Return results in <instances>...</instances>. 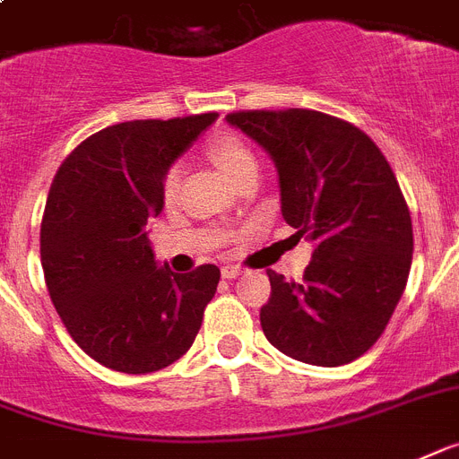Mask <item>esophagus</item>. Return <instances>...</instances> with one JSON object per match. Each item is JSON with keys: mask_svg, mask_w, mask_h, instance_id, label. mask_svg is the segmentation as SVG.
Masks as SVG:
<instances>
[{"mask_svg": "<svg viewBox=\"0 0 459 459\" xmlns=\"http://www.w3.org/2000/svg\"><path fill=\"white\" fill-rule=\"evenodd\" d=\"M241 267H237V264H225V267H222L221 270V274H222V279H237V276H241Z\"/></svg>", "mask_w": 459, "mask_h": 459, "instance_id": "1", "label": "esophagus"}]
</instances>
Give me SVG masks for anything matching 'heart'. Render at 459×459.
Here are the masks:
<instances>
[{"instance_id":"heart-1","label":"heart","mask_w":459,"mask_h":459,"mask_svg":"<svg viewBox=\"0 0 459 459\" xmlns=\"http://www.w3.org/2000/svg\"><path fill=\"white\" fill-rule=\"evenodd\" d=\"M208 159L213 161L218 169L222 170V176L230 178L232 183H237L238 178L246 176L248 170L257 169V161L248 147L237 138V135L222 134L208 140L206 145ZM180 187V166H170L166 170L164 183H161V192H164L166 202H173Z\"/></svg>"}]
</instances>
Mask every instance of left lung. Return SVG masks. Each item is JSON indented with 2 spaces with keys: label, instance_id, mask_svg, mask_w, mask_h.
<instances>
[{
  "label": "left lung",
  "instance_id": "obj_1",
  "mask_svg": "<svg viewBox=\"0 0 459 459\" xmlns=\"http://www.w3.org/2000/svg\"><path fill=\"white\" fill-rule=\"evenodd\" d=\"M274 161L281 215L316 244L302 281L267 272L264 338L295 361L342 366L387 328L412 263V222L392 166L368 135L314 109L227 115Z\"/></svg>",
  "mask_w": 459,
  "mask_h": 459
}]
</instances>
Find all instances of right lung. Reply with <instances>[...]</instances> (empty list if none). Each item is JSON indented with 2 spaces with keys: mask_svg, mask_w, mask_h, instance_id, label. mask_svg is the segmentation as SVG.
<instances>
[{
  "mask_svg": "<svg viewBox=\"0 0 459 459\" xmlns=\"http://www.w3.org/2000/svg\"><path fill=\"white\" fill-rule=\"evenodd\" d=\"M218 119L115 124L63 161L41 221V267L72 340L119 373L166 368L192 347L221 270L159 264L147 221L164 208L166 170Z\"/></svg>",
  "mask_w": 459,
  "mask_h": 459,
  "instance_id": "add662e5",
  "label": "right lung"
}]
</instances>
